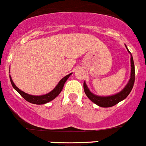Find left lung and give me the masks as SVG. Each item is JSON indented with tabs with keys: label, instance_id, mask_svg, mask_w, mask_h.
<instances>
[{
	"label": "left lung",
	"instance_id": "8db88e82",
	"mask_svg": "<svg viewBox=\"0 0 146 146\" xmlns=\"http://www.w3.org/2000/svg\"><path fill=\"white\" fill-rule=\"evenodd\" d=\"M127 48V50H128L129 53L131 55V75L130 79H129L128 83L125 86L124 88L121 90V91L117 93V94H115V95L109 96H100L96 95V94H93L89 88L87 86L86 82H84V92H85L86 95L87 97L97 106L102 107V108H110L115 106L118 103L121 102V100H124L130 92L131 91L132 88H133V84H134L135 81V67H134V62H133V57H132L131 53L129 52V49L127 48V46H125Z\"/></svg>",
	"mask_w": 146,
	"mask_h": 146
}]
</instances>
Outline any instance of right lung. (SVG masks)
<instances>
[{
    "label": "right lung",
    "instance_id": "add662e5",
    "mask_svg": "<svg viewBox=\"0 0 146 146\" xmlns=\"http://www.w3.org/2000/svg\"><path fill=\"white\" fill-rule=\"evenodd\" d=\"M71 74H72V73H70L68 75H66L65 76H64V77H63L62 79L58 82V84H57L56 86H55V88L50 91V92L42 96L29 95V94L24 92V91H22V90H20L19 88H18L16 86V85L14 84V82H13L10 75V79L13 88H14L15 89L16 91H17V92L19 93V94L27 100V101L29 102V103H33V104L43 105V104H46V103H48V102L51 101V100H54L57 96L60 94V92L62 91L63 88V86H64V83H65L66 81L67 80V79L70 77Z\"/></svg>",
    "mask_w": 146,
    "mask_h": 146
}]
</instances>
